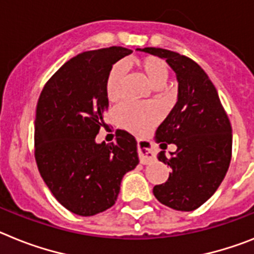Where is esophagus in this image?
Masks as SVG:
<instances>
[{"label":"esophagus","mask_w":254,"mask_h":254,"mask_svg":"<svg viewBox=\"0 0 254 254\" xmlns=\"http://www.w3.org/2000/svg\"><path fill=\"white\" fill-rule=\"evenodd\" d=\"M138 153L140 164H148L156 160V151L152 143L147 139H138Z\"/></svg>","instance_id":"obj_1"}]
</instances>
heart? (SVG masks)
I'll return each mask as SVG.
<instances>
[{
  "label": "heart",
  "instance_id": "obj_1",
  "mask_svg": "<svg viewBox=\"0 0 254 254\" xmlns=\"http://www.w3.org/2000/svg\"><path fill=\"white\" fill-rule=\"evenodd\" d=\"M135 65L153 85L160 87L169 78V65L160 57H142L135 61ZM124 76L125 69L123 64H115L111 66L105 81V93L110 102H118L123 97ZM161 115V107L156 103L125 101L118 107L115 118L121 127L131 133L144 134L160 120Z\"/></svg>",
  "mask_w": 254,
  "mask_h": 254
}]
</instances>
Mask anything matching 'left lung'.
<instances>
[{
	"mask_svg": "<svg viewBox=\"0 0 254 254\" xmlns=\"http://www.w3.org/2000/svg\"><path fill=\"white\" fill-rule=\"evenodd\" d=\"M142 51L166 59L179 81L178 102L156 138L161 148L176 144V151L158 153L173 173L167 182L156 185L154 197L178 211L200 207L220 187L231 161L233 133L215 85L204 70L189 57L164 48L145 47Z\"/></svg>",
	"mask_w": 254,
	"mask_h": 254,
	"instance_id": "8db88e82",
	"label": "left lung"
}]
</instances>
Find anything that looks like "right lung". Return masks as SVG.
Listing matches in <instances>:
<instances>
[{
	"label": "right lung",
	"mask_w": 254,
	"mask_h": 254,
	"mask_svg": "<svg viewBox=\"0 0 254 254\" xmlns=\"http://www.w3.org/2000/svg\"><path fill=\"white\" fill-rule=\"evenodd\" d=\"M130 54L118 46L79 54L48 79L38 98L35 162L54 197L75 215L114 206L123 176L139 164L135 138L125 130L116 131V142L96 143L109 107L106 76Z\"/></svg>",
	"instance_id": "1"
}]
</instances>
